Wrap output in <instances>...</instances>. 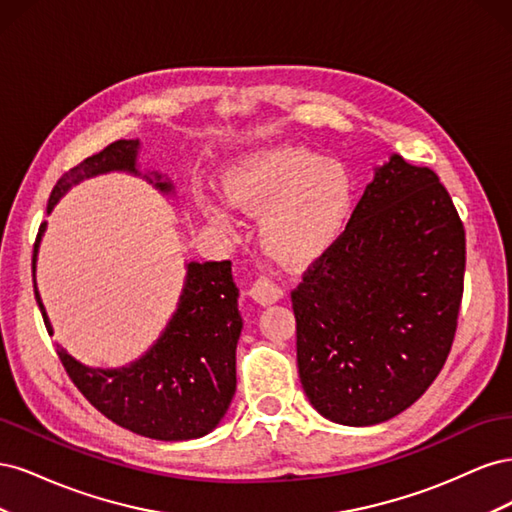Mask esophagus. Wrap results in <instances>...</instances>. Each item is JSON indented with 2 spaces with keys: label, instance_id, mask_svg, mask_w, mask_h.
Returning a JSON list of instances; mask_svg holds the SVG:
<instances>
[{
  "label": "esophagus",
  "instance_id": "obj_1",
  "mask_svg": "<svg viewBox=\"0 0 512 512\" xmlns=\"http://www.w3.org/2000/svg\"><path fill=\"white\" fill-rule=\"evenodd\" d=\"M250 294L260 305H271L284 297V288L269 275H258L250 286Z\"/></svg>",
  "mask_w": 512,
  "mask_h": 512
}]
</instances>
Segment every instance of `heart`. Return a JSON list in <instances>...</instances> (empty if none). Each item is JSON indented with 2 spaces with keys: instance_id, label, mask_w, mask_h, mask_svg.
Returning a JSON list of instances; mask_svg holds the SVG:
<instances>
[{
  "instance_id": "b5f03b06",
  "label": "heart",
  "mask_w": 512,
  "mask_h": 512,
  "mask_svg": "<svg viewBox=\"0 0 512 512\" xmlns=\"http://www.w3.org/2000/svg\"><path fill=\"white\" fill-rule=\"evenodd\" d=\"M226 190L232 205L260 213V245L288 267L309 265L329 252L346 230L356 203L348 166L290 145L262 149L232 164ZM198 200L215 224L232 226L230 207L222 198L200 194Z\"/></svg>"
}]
</instances>
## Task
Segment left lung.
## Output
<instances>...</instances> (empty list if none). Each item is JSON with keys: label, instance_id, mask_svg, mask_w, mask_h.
I'll return each mask as SVG.
<instances>
[{"label": "left lung", "instance_id": "8db88e82", "mask_svg": "<svg viewBox=\"0 0 512 512\" xmlns=\"http://www.w3.org/2000/svg\"><path fill=\"white\" fill-rule=\"evenodd\" d=\"M463 273L466 230L451 194L431 168L391 156L290 292L312 406L352 427L410 408L451 352Z\"/></svg>", "mask_w": 512, "mask_h": 512}]
</instances>
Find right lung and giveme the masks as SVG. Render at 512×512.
<instances>
[{"label": "right lung", "instance_id": "add662e5", "mask_svg": "<svg viewBox=\"0 0 512 512\" xmlns=\"http://www.w3.org/2000/svg\"><path fill=\"white\" fill-rule=\"evenodd\" d=\"M136 151L138 141H115L72 166L55 183L46 213L72 183L108 170L138 173ZM156 188L170 192L173 185L156 173ZM44 226L34 243V273ZM34 292L53 335L36 282ZM237 297L230 260L190 262L177 314L143 359L121 369H89L59 346L57 356L76 389L113 423L156 440L200 438L222 421L237 389L235 350L243 327Z\"/></svg>", "mask_w": 512, "mask_h": 512}]
</instances>
